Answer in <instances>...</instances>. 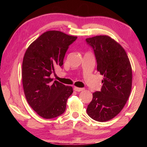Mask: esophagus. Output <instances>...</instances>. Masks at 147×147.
I'll return each instance as SVG.
<instances>
[{"mask_svg":"<svg viewBox=\"0 0 147 147\" xmlns=\"http://www.w3.org/2000/svg\"><path fill=\"white\" fill-rule=\"evenodd\" d=\"M84 89V88H78V87H74V90L75 91H78V92L83 91Z\"/></svg>","mask_w":147,"mask_h":147,"instance_id":"esophagus-1","label":"esophagus"}]
</instances>
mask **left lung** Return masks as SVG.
<instances>
[{"mask_svg": "<svg viewBox=\"0 0 147 147\" xmlns=\"http://www.w3.org/2000/svg\"><path fill=\"white\" fill-rule=\"evenodd\" d=\"M86 40L94 50L97 71L104 76L101 91L93 93L87 113L96 121H108L121 112L130 96L131 64L125 50L109 36L100 35Z\"/></svg>", "mask_w": 147, "mask_h": 147, "instance_id": "1", "label": "left lung"}]
</instances>
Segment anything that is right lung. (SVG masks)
<instances>
[{"label":"right lung","instance_id":"obj_1","mask_svg":"<svg viewBox=\"0 0 147 147\" xmlns=\"http://www.w3.org/2000/svg\"><path fill=\"white\" fill-rule=\"evenodd\" d=\"M58 30L44 32L30 45L24 55L22 82L26 100L37 114L52 119L63 113L73 93L71 86L51 78L56 65L62 66L69 46L76 39Z\"/></svg>","mask_w":147,"mask_h":147}]
</instances>
